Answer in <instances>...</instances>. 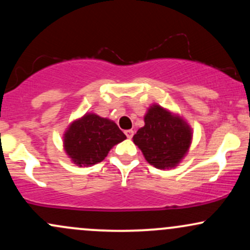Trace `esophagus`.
<instances>
[{
    "label": "esophagus",
    "instance_id": "obj_1",
    "mask_svg": "<svg viewBox=\"0 0 250 250\" xmlns=\"http://www.w3.org/2000/svg\"><path fill=\"white\" fill-rule=\"evenodd\" d=\"M125 136L128 137V139H131V137H133V135H134V130L129 129V130H125Z\"/></svg>",
    "mask_w": 250,
    "mask_h": 250
}]
</instances>
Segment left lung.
<instances>
[{
	"mask_svg": "<svg viewBox=\"0 0 250 250\" xmlns=\"http://www.w3.org/2000/svg\"><path fill=\"white\" fill-rule=\"evenodd\" d=\"M145 125L133 136L149 165L171 169L185 159L193 140L190 125L167 108L154 103L145 114Z\"/></svg>",
	"mask_w": 250,
	"mask_h": 250,
	"instance_id": "obj_1",
	"label": "left lung"
}]
</instances>
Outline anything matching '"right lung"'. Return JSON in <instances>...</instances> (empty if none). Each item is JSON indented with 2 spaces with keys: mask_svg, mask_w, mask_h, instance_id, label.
Instances as JSON below:
<instances>
[{
  "mask_svg": "<svg viewBox=\"0 0 250 250\" xmlns=\"http://www.w3.org/2000/svg\"><path fill=\"white\" fill-rule=\"evenodd\" d=\"M127 139L111 120L95 113H85L74 120L63 134V149L79 167L103 161L114 146Z\"/></svg>",
  "mask_w": 250,
  "mask_h": 250,
  "instance_id": "add662e5",
  "label": "right lung"
}]
</instances>
